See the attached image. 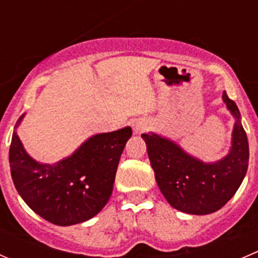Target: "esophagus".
Wrapping results in <instances>:
<instances>
[{
    "instance_id": "34e87169",
    "label": "esophagus",
    "mask_w": 258,
    "mask_h": 258,
    "mask_svg": "<svg viewBox=\"0 0 258 258\" xmlns=\"http://www.w3.org/2000/svg\"><path fill=\"white\" fill-rule=\"evenodd\" d=\"M147 126H148V125H147V122L143 121V120H139V121H136L133 124L134 133H136V134L143 133V132L147 131Z\"/></svg>"
}]
</instances>
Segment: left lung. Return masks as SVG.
<instances>
[{
	"label": "left lung",
	"mask_w": 258,
	"mask_h": 258,
	"mask_svg": "<svg viewBox=\"0 0 258 258\" xmlns=\"http://www.w3.org/2000/svg\"><path fill=\"white\" fill-rule=\"evenodd\" d=\"M223 100L235 124L229 154L215 163L199 161L156 134H142L159 190L180 212L195 215L217 212L232 199L246 176L249 149L241 114L225 92Z\"/></svg>",
	"instance_id": "8db88e82"
}]
</instances>
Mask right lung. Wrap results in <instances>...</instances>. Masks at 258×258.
<instances>
[{"mask_svg":"<svg viewBox=\"0 0 258 258\" xmlns=\"http://www.w3.org/2000/svg\"><path fill=\"white\" fill-rule=\"evenodd\" d=\"M131 137V126L97 134L68 158L43 164L26 153L14 132L9 161L15 187L31 210L53 224L91 219L111 196L120 156Z\"/></svg>","mask_w":258,"mask_h":258,"instance_id":"add662e5","label":"right lung"}]
</instances>
